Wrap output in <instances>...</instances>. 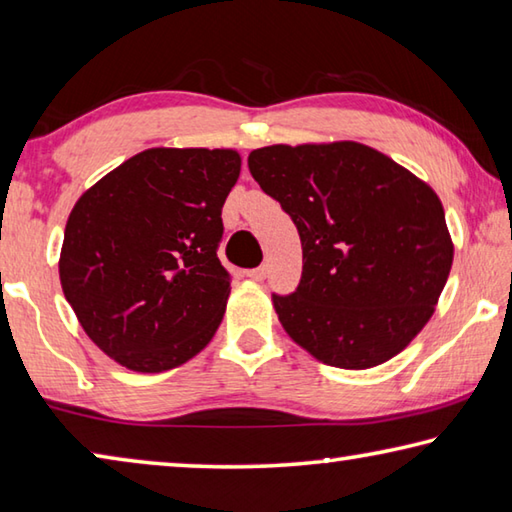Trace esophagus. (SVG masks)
Segmentation results:
<instances>
[{
  "mask_svg": "<svg viewBox=\"0 0 512 512\" xmlns=\"http://www.w3.org/2000/svg\"><path fill=\"white\" fill-rule=\"evenodd\" d=\"M265 274H267V267H265V265H261V267H256V270H249V272H247L249 279H254V281H263Z\"/></svg>",
  "mask_w": 512,
  "mask_h": 512,
  "instance_id": "obj_1",
  "label": "esophagus"
}]
</instances>
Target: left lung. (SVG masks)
I'll return each instance as SVG.
<instances>
[{
    "instance_id": "1",
    "label": "left lung",
    "mask_w": 512,
    "mask_h": 512,
    "mask_svg": "<svg viewBox=\"0 0 512 512\" xmlns=\"http://www.w3.org/2000/svg\"><path fill=\"white\" fill-rule=\"evenodd\" d=\"M251 177L297 224L303 272L272 294L294 342L337 369L398 355L434 315L454 245L438 195L364 143L251 150Z\"/></svg>"
}]
</instances>
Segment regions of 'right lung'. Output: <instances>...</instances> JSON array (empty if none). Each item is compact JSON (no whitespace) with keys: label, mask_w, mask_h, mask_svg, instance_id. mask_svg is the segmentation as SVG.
Masks as SVG:
<instances>
[{"label":"right lung","mask_w":512,"mask_h":512,"mask_svg":"<svg viewBox=\"0 0 512 512\" xmlns=\"http://www.w3.org/2000/svg\"><path fill=\"white\" fill-rule=\"evenodd\" d=\"M236 150L150 148L69 213L62 292L89 339L130 371L161 373L211 342L231 276L218 247Z\"/></svg>","instance_id":"right-lung-1"}]
</instances>
